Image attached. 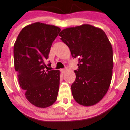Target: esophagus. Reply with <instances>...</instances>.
Wrapping results in <instances>:
<instances>
[{"label": "esophagus", "mask_w": 130, "mask_h": 130, "mask_svg": "<svg viewBox=\"0 0 130 130\" xmlns=\"http://www.w3.org/2000/svg\"><path fill=\"white\" fill-rule=\"evenodd\" d=\"M60 71L62 72V73H64V72L66 71V68H63V69H61V70H60Z\"/></svg>", "instance_id": "obj_1"}]
</instances>
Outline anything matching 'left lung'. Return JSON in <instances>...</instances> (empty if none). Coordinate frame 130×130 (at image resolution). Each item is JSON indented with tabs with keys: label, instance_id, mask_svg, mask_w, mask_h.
Instances as JSON below:
<instances>
[{
	"label": "left lung",
	"instance_id": "left-lung-1",
	"mask_svg": "<svg viewBox=\"0 0 130 130\" xmlns=\"http://www.w3.org/2000/svg\"><path fill=\"white\" fill-rule=\"evenodd\" d=\"M59 36L74 58H78L72 94L78 103L91 106L99 102L109 88L113 68V48L102 29L84 24L64 29Z\"/></svg>",
	"mask_w": 130,
	"mask_h": 130
}]
</instances>
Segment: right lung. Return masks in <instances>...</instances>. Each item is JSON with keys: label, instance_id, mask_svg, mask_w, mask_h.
<instances>
[{"label": "right lung", "instance_id": "obj_1", "mask_svg": "<svg viewBox=\"0 0 130 130\" xmlns=\"http://www.w3.org/2000/svg\"><path fill=\"white\" fill-rule=\"evenodd\" d=\"M60 31L56 26L34 23L21 31L14 43V64L19 83L27 99L37 107L51 106L57 99L60 72L45 71V61Z\"/></svg>", "mask_w": 130, "mask_h": 130}]
</instances>
